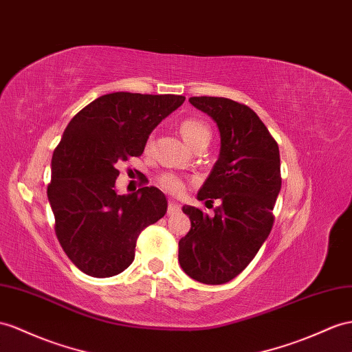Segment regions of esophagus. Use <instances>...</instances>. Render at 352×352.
<instances>
[{
  "label": "esophagus",
  "instance_id": "1",
  "mask_svg": "<svg viewBox=\"0 0 352 352\" xmlns=\"http://www.w3.org/2000/svg\"><path fill=\"white\" fill-rule=\"evenodd\" d=\"M179 211H182V206H179L177 202H174V201H169V204H168V214L169 215H175V214H178Z\"/></svg>",
  "mask_w": 352,
  "mask_h": 352
}]
</instances>
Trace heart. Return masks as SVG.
Instances as JSON below:
<instances>
[{
  "mask_svg": "<svg viewBox=\"0 0 352 352\" xmlns=\"http://www.w3.org/2000/svg\"><path fill=\"white\" fill-rule=\"evenodd\" d=\"M179 133H182L183 140L192 148L197 146V144H208L211 138V131L208 126L199 119H193V117L182 122V124H179ZM159 184L165 192L173 195H182L186 188L183 178L175 174H164L159 178Z\"/></svg>",
  "mask_w": 352,
  "mask_h": 352,
  "instance_id": "obj_1",
  "label": "heart"
}]
</instances>
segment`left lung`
Masks as SVG:
<instances>
[{
	"instance_id": "left-lung-1",
	"label": "left lung",
	"mask_w": 352,
	"mask_h": 352,
	"mask_svg": "<svg viewBox=\"0 0 352 352\" xmlns=\"http://www.w3.org/2000/svg\"><path fill=\"white\" fill-rule=\"evenodd\" d=\"M220 132V153L197 199L221 204L214 215L183 206L192 228L178 242V262L196 281L229 283L254 258L272 229L281 190L276 141L250 107L219 96L188 99Z\"/></svg>"
}]
</instances>
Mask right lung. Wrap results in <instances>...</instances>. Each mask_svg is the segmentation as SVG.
Returning a JSON list of instances; mask_svg holds the SVG:
<instances>
[{
  "label": "right lung",
  "mask_w": 352,
  "mask_h": 352,
  "mask_svg": "<svg viewBox=\"0 0 352 352\" xmlns=\"http://www.w3.org/2000/svg\"><path fill=\"white\" fill-rule=\"evenodd\" d=\"M184 99L107 94L68 123L52 157L47 197L60 245L86 275L123 272L133 262L140 233L165 215L168 201L157 187L117 193L116 165L141 156L150 133Z\"/></svg>",
  "instance_id": "add662e5"
}]
</instances>
